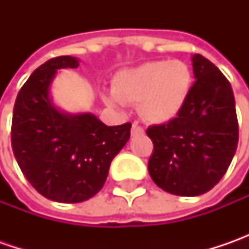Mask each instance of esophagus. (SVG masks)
I'll list each match as a JSON object with an SVG mask.
<instances>
[{
    "mask_svg": "<svg viewBox=\"0 0 249 249\" xmlns=\"http://www.w3.org/2000/svg\"><path fill=\"white\" fill-rule=\"evenodd\" d=\"M139 134H144V129L139 126L137 123H134L131 127V136H139Z\"/></svg>",
    "mask_w": 249,
    "mask_h": 249,
    "instance_id": "obj_1",
    "label": "esophagus"
}]
</instances>
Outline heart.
<instances>
[{
	"label": "heart",
	"mask_w": 249,
	"mask_h": 249,
	"mask_svg": "<svg viewBox=\"0 0 249 249\" xmlns=\"http://www.w3.org/2000/svg\"><path fill=\"white\" fill-rule=\"evenodd\" d=\"M193 76L181 61H154L122 71L113 80V92L104 100L112 107L140 105L144 119L151 123L173 120L186 104Z\"/></svg>",
	"instance_id": "b5f03b06"
}]
</instances>
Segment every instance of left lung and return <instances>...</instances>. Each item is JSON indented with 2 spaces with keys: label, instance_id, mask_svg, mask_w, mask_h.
Segmentation results:
<instances>
[{
  "label": "left lung",
  "instance_id": "8db88e82",
  "mask_svg": "<svg viewBox=\"0 0 249 249\" xmlns=\"http://www.w3.org/2000/svg\"><path fill=\"white\" fill-rule=\"evenodd\" d=\"M196 83L177 118L147 130L154 142L148 172L163 191L196 196L213 188L238 144L234 94L229 80L199 53L191 56Z\"/></svg>",
  "mask_w": 249,
  "mask_h": 249
}]
</instances>
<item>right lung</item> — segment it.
<instances>
[{
	"label": "right lung",
	"mask_w": 249,
	"mask_h": 249,
	"mask_svg": "<svg viewBox=\"0 0 249 249\" xmlns=\"http://www.w3.org/2000/svg\"><path fill=\"white\" fill-rule=\"evenodd\" d=\"M79 59L58 56L38 66L20 89L12 116V149L29 183L45 198L76 204L100 191L131 124L107 126L90 112L69 113L51 98L58 71Z\"/></svg>",
	"instance_id": "right-lung-1"
}]
</instances>
